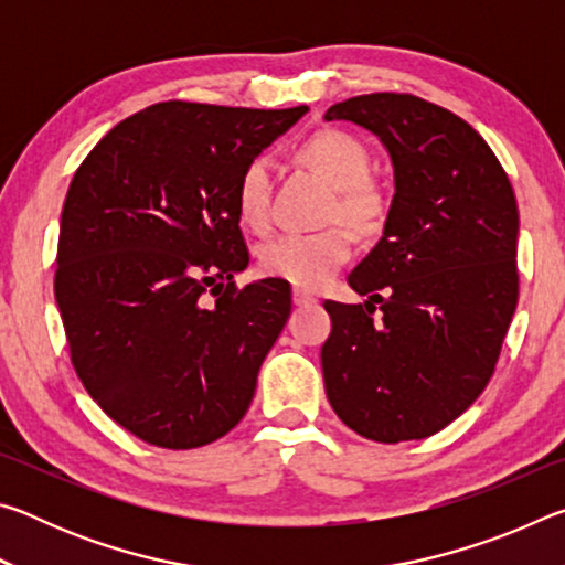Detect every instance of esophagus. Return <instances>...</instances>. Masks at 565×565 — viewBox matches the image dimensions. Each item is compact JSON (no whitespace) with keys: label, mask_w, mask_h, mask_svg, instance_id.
Segmentation results:
<instances>
[{"label":"esophagus","mask_w":565,"mask_h":565,"mask_svg":"<svg viewBox=\"0 0 565 565\" xmlns=\"http://www.w3.org/2000/svg\"><path fill=\"white\" fill-rule=\"evenodd\" d=\"M291 299H294L296 306H313V303H317V299H313V294L303 291V289H294L291 291Z\"/></svg>","instance_id":"esophagus-1"}]
</instances>
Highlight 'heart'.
Returning <instances> with one entry per match:
<instances>
[{
	"mask_svg": "<svg viewBox=\"0 0 565 565\" xmlns=\"http://www.w3.org/2000/svg\"><path fill=\"white\" fill-rule=\"evenodd\" d=\"M306 164L313 167L339 189L337 212L343 222L356 228H371L379 218V199L366 186L371 161L356 139L339 131H323L301 149ZM238 214L262 232L271 224V159L254 157L242 171L236 189ZM351 256V236L347 228L329 226L321 232H284L262 246V269L301 289H317Z\"/></svg>",
	"mask_w": 565,
	"mask_h": 565,
	"instance_id": "b5f03b06",
	"label": "heart"
}]
</instances>
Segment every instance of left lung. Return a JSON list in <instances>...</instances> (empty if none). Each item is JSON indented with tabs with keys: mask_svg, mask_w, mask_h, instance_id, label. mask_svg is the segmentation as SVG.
<instances>
[{
	"mask_svg": "<svg viewBox=\"0 0 565 565\" xmlns=\"http://www.w3.org/2000/svg\"><path fill=\"white\" fill-rule=\"evenodd\" d=\"M323 119L374 134L394 169L384 232L349 274L369 299L323 303V386L359 436L418 441L461 416L493 374L519 303V206L481 134L431 102L363 94Z\"/></svg>",
	"mask_w": 565,
	"mask_h": 565,
	"instance_id": "1",
	"label": "left lung"
}]
</instances>
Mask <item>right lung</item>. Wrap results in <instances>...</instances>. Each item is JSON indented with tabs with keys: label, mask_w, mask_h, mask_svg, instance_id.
I'll return each instance as SVG.
<instances>
[{
	"label": "right lung",
	"mask_w": 565,
	"mask_h": 565,
	"mask_svg": "<svg viewBox=\"0 0 565 565\" xmlns=\"http://www.w3.org/2000/svg\"><path fill=\"white\" fill-rule=\"evenodd\" d=\"M306 111L161 102L119 121L76 169L56 306L84 388L141 441L206 446L252 404L291 286H234L248 266L236 189Z\"/></svg>",
	"instance_id": "add662e5"
}]
</instances>
